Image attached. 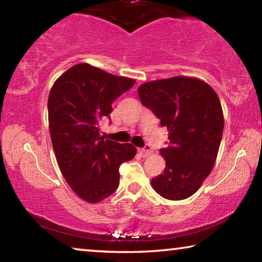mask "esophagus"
<instances>
[{
	"label": "esophagus",
	"instance_id": "esophagus-1",
	"mask_svg": "<svg viewBox=\"0 0 262 262\" xmlns=\"http://www.w3.org/2000/svg\"><path fill=\"white\" fill-rule=\"evenodd\" d=\"M139 153L141 154L143 158H146V157H148V156H150V154H152V148H150V146L146 145L145 147H143V148L139 149Z\"/></svg>",
	"mask_w": 262,
	"mask_h": 262
}]
</instances>
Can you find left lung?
<instances>
[{
    "mask_svg": "<svg viewBox=\"0 0 262 262\" xmlns=\"http://www.w3.org/2000/svg\"><path fill=\"white\" fill-rule=\"evenodd\" d=\"M138 91L168 132V146L160 149L166 167L152 178L153 189L166 200H185L216 161L224 124L219 96L203 80L182 76L145 83Z\"/></svg>",
    "mask_w": 262,
    "mask_h": 262,
    "instance_id": "8db88e82",
    "label": "left lung"
}]
</instances>
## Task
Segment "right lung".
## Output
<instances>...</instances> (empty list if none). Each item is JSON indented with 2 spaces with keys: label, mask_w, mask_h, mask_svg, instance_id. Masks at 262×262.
<instances>
[{
  "label": "right lung",
  "mask_w": 262,
  "mask_h": 262,
  "mask_svg": "<svg viewBox=\"0 0 262 262\" xmlns=\"http://www.w3.org/2000/svg\"><path fill=\"white\" fill-rule=\"evenodd\" d=\"M134 84V79L77 64L51 89L49 123L58 166L70 187L89 203L115 192L120 165L136 154L130 143L104 140L98 128L101 120L110 119L113 102Z\"/></svg>",
  "instance_id": "1"
}]
</instances>
